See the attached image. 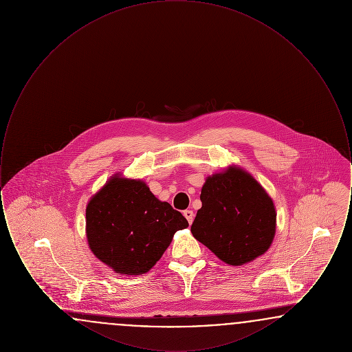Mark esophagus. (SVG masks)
I'll list each match as a JSON object with an SVG mask.
<instances>
[{
	"label": "esophagus",
	"instance_id": "1",
	"mask_svg": "<svg viewBox=\"0 0 352 352\" xmlns=\"http://www.w3.org/2000/svg\"><path fill=\"white\" fill-rule=\"evenodd\" d=\"M184 218L187 219L188 224H191L192 220H194V212L191 210H186V211H184Z\"/></svg>",
	"mask_w": 352,
	"mask_h": 352
}]
</instances>
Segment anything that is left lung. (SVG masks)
<instances>
[{"label":"left lung","instance_id":"obj_1","mask_svg":"<svg viewBox=\"0 0 352 352\" xmlns=\"http://www.w3.org/2000/svg\"><path fill=\"white\" fill-rule=\"evenodd\" d=\"M192 236L228 265H244L268 251L276 234L272 198L237 166L207 177Z\"/></svg>","mask_w":352,"mask_h":352}]
</instances>
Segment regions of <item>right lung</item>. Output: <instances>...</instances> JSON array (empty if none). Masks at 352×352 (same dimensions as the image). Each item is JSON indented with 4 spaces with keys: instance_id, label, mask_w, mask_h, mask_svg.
<instances>
[{
    "instance_id": "obj_1",
    "label": "right lung",
    "mask_w": 352,
    "mask_h": 352,
    "mask_svg": "<svg viewBox=\"0 0 352 352\" xmlns=\"http://www.w3.org/2000/svg\"><path fill=\"white\" fill-rule=\"evenodd\" d=\"M188 227L168 201L157 199L141 179L115 174L85 208V234L91 251L125 276L149 272L168 250L173 236Z\"/></svg>"
}]
</instances>
